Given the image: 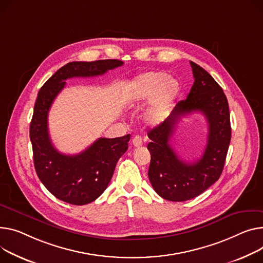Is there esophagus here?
<instances>
[{
	"instance_id": "esophagus-1",
	"label": "esophagus",
	"mask_w": 263,
	"mask_h": 263,
	"mask_svg": "<svg viewBox=\"0 0 263 263\" xmlns=\"http://www.w3.org/2000/svg\"><path fill=\"white\" fill-rule=\"evenodd\" d=\"M132 145L134 147H141L143 145V141H142V137L139 135H136L133 137L132 139Z\"/></svg>"
}]
</instances>
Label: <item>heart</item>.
I'll list each match as a JSON object with an SVG mask.
<instances>
[{"mask_svg":"<svg viewBox=\"0 0 263 263\" xmlns=\"http://www.w3.org/2000/svg\"><path fill=\"white\" fill-rule=\"evenodd\" d=\"M180 92L181 84L176 78L164 72H147L130 82L125 91V100L129 104H141L150 99L144 121L147 126L155 127L164 120Z\"/></svg>","mask_w":263,"mask_h":263,"instance_id":"1","label":"heart"}]
</instances>
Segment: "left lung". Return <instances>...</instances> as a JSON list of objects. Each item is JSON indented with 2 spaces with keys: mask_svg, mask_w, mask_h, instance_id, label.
I'll use <instances>...</instances> for the list:
<instances>
[{
  "mask_svg": "<svg viewBox=\"0 0 263 263\" xmlns=\"http://www.w3.org/2000/svg\"><path fill=\"white\" fill-rule=\"evenodd\" d=\"M195 82L185 100H181L161 125L148 133L151 154L148 177L155 192L163 199L183 202L201 195L218 181L231 143L232 128L229 102L217 81L203 67L190 61ZM198 110L206 118L209 139L201 159L194 163L182 161L168 142L179 118Z\"/></svg>",
  "mask_w": 263,
  "mask_h": 263,
  "instance_id": "obj_1",
  "label": "left lung"
}]
</instances>
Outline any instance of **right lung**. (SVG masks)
I'll return each instance as SVG.
<instances>
[{
  "label": "right lung",
  "mask_w": 263,
  "mask_h": 263,
  "mask_svg": "<svg viewBox=\"0 0 263 263\" xmlns=\"http://www.w3.org/2000/svg\"><path fill=\"white\" fill-rule=\"evenodd\" d=\"M122 64L117 59L69 62L59 68L38 93L29 128L34 169L45 188L63 202L84 205L95 201L106 190L118 160L128 150L130 134L101 137L78 154H62L51 144L48 134L47 116L51 103L62 91L66 79L102 75Z\"/></svg>",
  "instance_id": "obj_1"
}]
</instances>
